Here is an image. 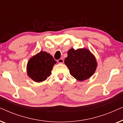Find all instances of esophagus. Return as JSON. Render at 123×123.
Masks as SVG:
<instances>
[{
    "instance_id": "obj_1",
    "label": "esophagus",
    "mask_w": 123,
    "mask_h": 123,
    "mask_svg": "<svg viewBox=\"0 0 123 123\" xmlns=\"http://www.w3.org/2000/svg\"><path fill=\"white\" fill-rule=\"evenodd\" d=\"M58 63H59V64H63L64 63V60L62 58H60L58 60Z\"/></svg>"
}]
</instances>
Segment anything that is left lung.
<instances>
[{
	"instance_id": "obj_1",
	"label": "left lung",
	"mask_w": 123,
	"mask_h": 123,
	"mask_svg": "<svg viewBox=\"0 0 123 123\" xmlns=\"http://www.w3.org/2000/svg\"><path fill=\"white\" fill-rule=\"evenodd\" d=\"M64 63L69 69L70 74L80 81L91 77L96 69L97 64L95 57L87 49H70Z\"/></svg>"
}]
</instances>
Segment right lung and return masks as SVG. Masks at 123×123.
I'll use <instances>...</instances> for the list:
<instances>
[{
  "instance_id": "1",
  "label": "right lung",
  "mask_w": 123,
  "mask_h": 123,
  "mask_svg": "<svg viewBox=\"0 0 123 123\" xmlns=\"http://www.w3.org/2000/svg\"><path fill=\"white\" fill-rule=\"evenodd\" d=\"M56 63L50 54L40 51L28 61L27 65V74L35 82H43L51 73L53 67Z\"/></svg>"
}]
</instances>
